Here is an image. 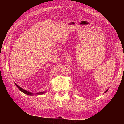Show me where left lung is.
I'll return each instance as SVG.
<instances>
[{
  "label": "left lung",
  "instance_id": "obj_1",
  "mask_svg": "<svg viewBox=\"0 0 124 124\" xmlns=\"http://www.w3.org/2000/svg\"><path fill=\"white\" fill-rule=\"evenodd\" d=\"M108 91V89H107V91H106V92H104V93H106V92H107Z\"/></svg>",
  "mask_w": 124,
  "mask_h": 124
}]
</instances>
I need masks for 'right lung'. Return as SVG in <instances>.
I'll return each mask as SVG.
<instances>
[{"mask_svg":"<svg viewBox=\"0 0 124 124\" xmlns=\"http://www.w3.org/2000/svg\"><path fill=\"white\" fill-rule=\"evenodd\" d=\"M15 84H16V86L18 87V88L19 89L21 92L24 93H25V94L27 95H29V96L40 95H42V94H43V93H46V92H39V93H31V92H28V91H26V90H25V89H23V88H21V87H20V86H18V85H17L16 83H15Z\"/></svg>","mask_w":124,"mask_h":124,"instance_id":"add662e5","label":"right lung"}]
</instances>
